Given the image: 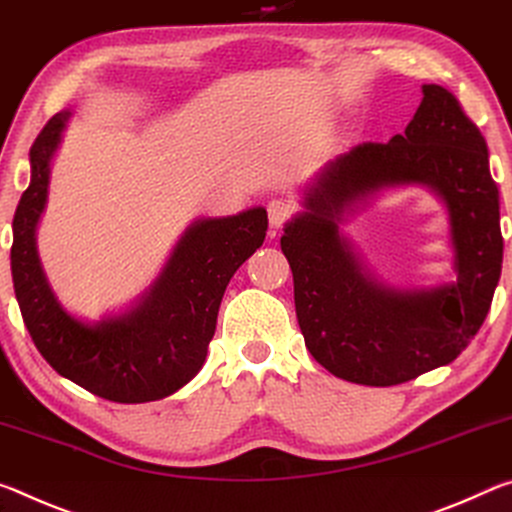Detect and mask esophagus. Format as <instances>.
<instances>
[{
    "instance_id": "1",
    "label": "esophagus",
    "mask_w": 512,
    "mask_h": 512,
    "mask_svg": "<svg viewBox=\"0 0 512 512\" xmlns=\"http://www.w3.org/2000/svg\"><path fill=\"white\" fill-rule=\"evenodd\" d=\"M292 213H295V204L286 197H276L267 204V217H270V224L274 229H279V226L286 224L292 217Z\"/></svg>"
}]
</instances>
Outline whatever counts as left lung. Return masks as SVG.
Returning a JSON list of instances; mask_svg holds the SVG:
<instances>
[{
	"instance_id": "1",
	"label": "left lung",
	"mask_w": 512,
	"mask_h": 512,
	"mask_svg": "<svg viewBox=\"0 0 512 512\" xmlns=\"http://www.w3.org/2000/svg\"><path fill=\"white\" fill-rule=\"evenodd\" d=\"M404 133L335 156L283 226L299 329L338 379L397 385L458 358L490 311L504 261L488 145L447 88L424 83ZM429 187L448 211L455 279L399 289L366 270L339 226L381 191Z\"/></svg>"
}]
</instances>
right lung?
<instances>
[{"instance_id": "right-lung-1", "label": "right lung", "mask_w": 512, "mask_h": 512, "mask_svg": "<svg viewBox=\"0 0 512 512\" xmlns=\"http://www.w3.org/2000/svg\"><path fill=\"white\" fill-rule=\"evenodd\" d=\"M72 111L56 113L33 142L31 183L13 217L11 272L22 320L54 370L97 397L145 404L170 397L206 360L224 290L263 245V206L238 215L199 217L181 233L170 258L140 297L120 313L88 322L58 301L36 247L49 172Z\"/></svg>"}]
</instances>
